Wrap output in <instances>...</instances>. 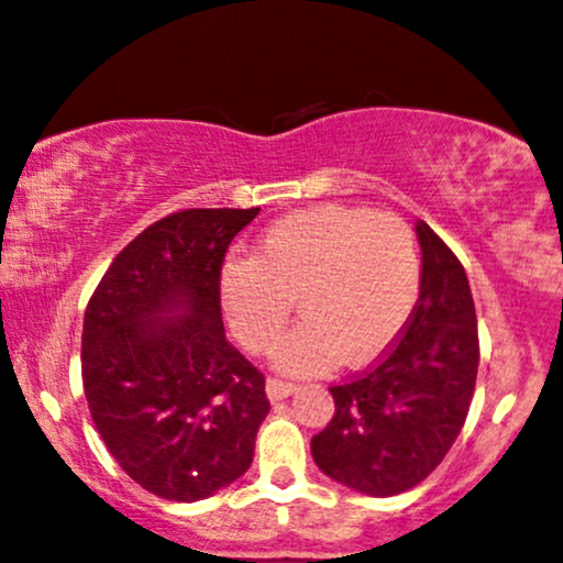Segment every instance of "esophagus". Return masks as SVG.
<instances>
[{
	"mask_svg": "<svg viewBox=\"0 0 563 563\" xmlns=\"http://www.w3.org/2000/svg\"><path fill=\"white\" fill-rule=\"evenodd\" d=\"M295 385L292 382H282V379H276V376H268V382H266V395H268V400H284V398H289V395L295 393Z\"/></svg>",
	"mask_w": 563,
	"mask_h": 563,
	"instance_id": "1",
	"label": "esophagus"
}]
</instances>
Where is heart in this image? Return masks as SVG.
Here are the masks:
<instances>
[{"label": "heart", "mask_w": 563, "mask_h": 563, "mask_svg": "<svg viewBox=\"0 0 563 563\" xmlns=\"http://www.w3.org/2000/svg\"><path fill=\"white\" fill-rule=\"evenodd\" d=\"M421 292L413 229L393 213L342 205L271 223L253 257H231L218 295L229 329L253 353L279 340L297 300L302 321L276 350L287 374H321L345 355L366 366L393 347Z\"/></svg>", "instance_id": "b5f03b06"}]
</instances>
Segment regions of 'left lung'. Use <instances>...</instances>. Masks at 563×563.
Wrapping results in <instances>:
<instances>
[{
    "label": "left lung",
    "mask_w": 563,
    "mask_h": 563,
    "mask_svg": "<svg viewBox=\"0 0 563 563\" xmlns=\"http://www.w3.org/2000/svg\"><path fill=\"white\" fill-rule=\"evenodd\" d=\"M421 292L402 336L372 368L329 387L334 416L310 440L316 466L374 498L427 479L464 427L479 366L477 313L453 250L416 223Z\"/></svg>",
    "instance_id": "obj_1"
}]
</instances>
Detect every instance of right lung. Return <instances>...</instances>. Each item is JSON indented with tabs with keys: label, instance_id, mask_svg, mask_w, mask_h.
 <instances>
[{
	"label": "right lung",
	"instance_id": "obj_1",
	"mask_svg": "<svg viewBox=\"0 0 563 563\" xmlns=\"http://www.w3.org/2000/svg\"><path fill=\"white\" fill-rule=\"evenodd\" d=\"M261 208H191L129 242L84 313L89 413L136 485L195 504L240 479L271 411L266 379L227 340L221 266Z\"/></svg>",
	"mask_w": 563,
	"mask_h": 563
}]
</instances>
